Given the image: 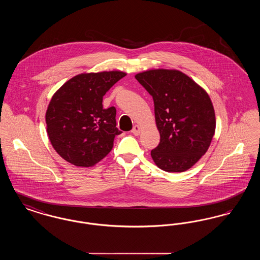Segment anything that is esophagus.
Wrapping results in <instances>:
<instances>
[{"mask_svg":"<svg viewBox=\"0 0 260 260\" xmlns=\"http://www.w3.org/2000/svg\"><path fill=\"white\" fill-rule=\"evenodd\" d=\"M132 133H133L135 136H138V135L140 134V126H139V125H137V124H136V125L134 126V128H133Z\"/></svg>","mask_w":260,"mask_h":260,"instance_id":"obj_1","label":"esophagus"}]
</instances>
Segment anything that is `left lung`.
<instances>
[{
    "mask_svg": "<svg viewBox=\"0 0 260 260\" xmlns=\"http://www.w3.org/2000/svg\"><path fill=\"white\" fill-rule=\"evenodd\" d=\"M152 95L160 143L151 151L158 168L182 173L206 154L215 133V113L208 92L174 69H152L136 75Z\"/></svg>",
    "mask_w": 260,
    "mask_h": 260,
    "instance_id": "obj_1",
    "label": "left lung"
}]
</instances>
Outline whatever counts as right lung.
I'll use <instances>...</instances> for the list:
<instances>
[{
  "instance_id": "obj_1",
  "label": "right lung",
  "mask_w": 260,
  "mask_h": 260,
  "mask_svg": "<svg viewBox=\"0 0 260 260\" xmlns=\"http://www.w3.org/2000/svg\"><path fill=\"white\" fill-rule=\"evenodd\" d=\"M126 73L103 71L76 75L59 87L46 112L47 133L52 147L77 167H92L111 151L116 108L104 109L103 95Z\"/></svg>"
}]
</instances>
